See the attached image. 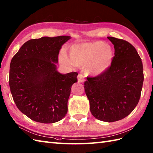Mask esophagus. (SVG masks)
<instances>
[{"label":"esophagus","instance_id":"1","mask_svg":"<svg viewBox=\"0 0 153 153\" xmlns=\"http://www.w3.org/2000/svg\"><path fill=\"white\" fill-rule=\"evenodd\" d=\"M77 82L79 83L85 82V78H84V76L82 74H79L78 76H77Z\"/></svg>","mask_w":153,"mask_h":153}]
</instances>
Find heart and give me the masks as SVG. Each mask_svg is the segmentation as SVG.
Masks as SVG:
<instances>
[{"mask_svg": "<svg viewBox=\"0 0 153 153\" xmlns=\"http://www.w3.org/2000/svg\"><path fill=\"white\" fill-rule=\"evenodd\" d=\"M69 54L71 61L66 54L61 55L60 59L63 63L86 66L87 73L94 76L102 74L108 70L114 57L112 47L100 41L74 45L70 48Z\"/></svg>", "mask_w": 153, "mask_h": 153, "instance_id": "b5f03b06", "label": "heart"}]
</instances>
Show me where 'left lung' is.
<instances>
[{
	"instance_id": "left-lung-1",
	"label": "left lung",
	"mask_w": 153,
	"mask_h": 153,
	"mask_svg": "<svg viewBox=\"0 0 153 153\" xmlns=\"http://www.w3.org/2000/svg\"><path fill=\"white\" fill-rule=\"evenodd\" d=\"M115 49L110 67L84 82L90 110L95 118L113 122L126 118L137 106L144 80L140 56L131 44L123 39L107 37Z\"/></svg>"
}]
</instances>
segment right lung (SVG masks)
<instances>
[{"mask_svg": "<svg viewBox=\"0 0 153 153\" xmlns=\"http://www.w3.org/2000/svg\"><path fill=\"white\" fill-rule=\"evenodd\" d=\"M70 36L43 37L22 45L12 58L9 85L16 106L33 121L52 123L66 116L77 72L57 71L58 54Z\"/></svg>", "mask_w": 153, "mask_h": 153, "instance_id": "add662e5", "label": "right lung"}]
</instances>
